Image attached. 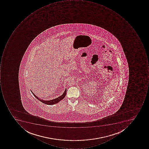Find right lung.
Wrapping results in <instances>:
<instances>
[{
  "mask_svg": "<svg viewBox=\"0 0 149 149\" xmlns=\"http://www.w3.org/2000/svg\"><path fill=\"white\" fill-rule=\"evenodd\" d=\"M31 92L33 94L34 96L37 98V99H38V100L41 101V102H42V103H45V104H47V105H53V104H56V103H58L62 99H63V98H64L65 96H66V91L67 90L66 89H65V91H64V93H63V94L61 96L58 97L56 98H55V99H52V100H51L49 101H45L44 100H42V99H40L39 97H38L36 96L35 95V94L33 93L32 91H31Z\"/></svg>",
  "mask_w": 149,
  "mask_h": 149,
  "instance_id": "add662e5",
  "label": "right lung"
}]
</instances>
